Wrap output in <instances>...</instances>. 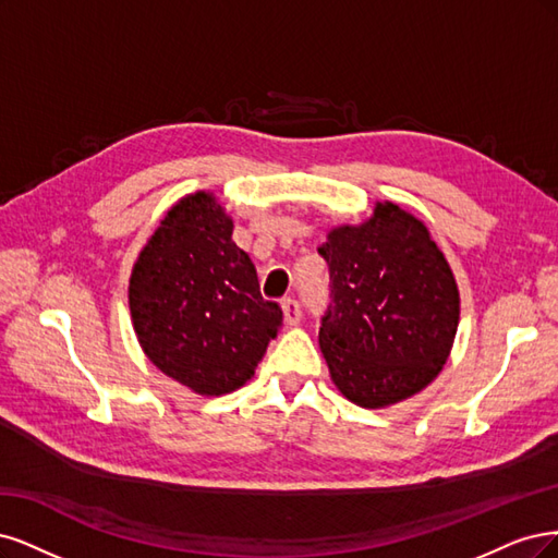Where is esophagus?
<instances>
[{"label":"esophagus","mask_w":558,"mask_h":558,"mask_svg":"<svg viewBox=\"0 0 558 558\" xmlns=\"http://www.w3.org/2000/svg\"><path fill=\"white\" fill-rule=\"evenodd\" d=\"M282 315H284V322L290 327L299 325V322H301V305H299V301L296 299H284L282 301Z\"/></svg>","instance_id":"obj_1"}]
</instances>
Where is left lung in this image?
<instances>
[{"label": "left lung", "instance_id": "left-lung-1", "mask_svg": "<svg viewBox=\"0 0 558 558\" xmlns=\"http://www.w3.org/2000/svg\"><path fill=\"white\" fill-rule=\"evenodd\" d=\"M331 303L319 350L331 383L362 408H387L436 380L454 345L459 287L428 227L393 202L327 233Z\"/></svg>", "mask_w": 558, "mask_h": 558}]
</instances>
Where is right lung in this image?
<instances>
[{
  "instance_id": "obj_1",
  "label": "right lung",
  "mask_w": 558,
  "mask_h": 558,
  "mask_svg": "<svg viewBox=\"0 0 558 558\" xmlns=\"http://www.w3.org/2000/svg\"><path fill=\"white\" fill-rule=\"evenodd\" d=\"M231 231L218 196L187 194L159 220L130 276L143 354L202 397L243 387L282 327L280 305L262 299L255 264Z\"/></svg>"
}]
</instances>
